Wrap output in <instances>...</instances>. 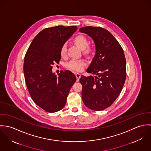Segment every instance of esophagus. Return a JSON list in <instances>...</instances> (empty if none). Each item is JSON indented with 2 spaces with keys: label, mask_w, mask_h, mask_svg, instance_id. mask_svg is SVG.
Returning a JSON list of instances; mask_svg holds the SVG:
<instances>
[{
  "label": "esophagus",
  "mask_w": 151,
  "mask_h": 151,
  "mask_svg": "<svg viewBox=\"0 0 151 151\" xmlns=\"http://www.w3.org/2000/svg\"><path fill=\"white\" fill-rule=\"evenodd\" d=\"M76 78H77V81H78L80 78L81 77V74H79V73H76Z\"/></svg>",
  "instance_id": "1"
}]
</instances>
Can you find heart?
<instances>
[{"label": "heart", "mask_w": 151, "mask_h": 151, "mask_svg": "<svg viewBox=\"0 0 151 151\" xmlns=\"http://www.w3.org/2000/svg\"><path fill=\"white\" fill-rule=\"evenodd\" d=\"M74 41L77 46L81 49H84L85 53H88L91 51V49L86 46L88 44V40L83 35H78L74 39ZM67 50V45L65 43L62 45L60 49V55L62 56L65 55ZM86 65V61L84 59H72L67 63V67L75 71H81L84 67Z\"/></svg>", "instance_id": "1"}]
</instances>
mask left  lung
<instances>
[{
    "mask_svg": "<svg viewBox=\"0 0 151 151\" xmlns=\"http://www.w3.org/2000/svg\"><path fill=\"white\" fill-rule=\"evenodd\" d=\"M79 31L89 36L95 45V55L86 72L95 74L80 78L83 86L82 99L90 109L103 110L120 95L126 77L124 51L108 30L97 27H85Z\"/></svg>",
    "mask_w": 151,
    "mask_h": 151,
    "instance_id": "obj_1",
    "label": "left lung"
}]
</instances>
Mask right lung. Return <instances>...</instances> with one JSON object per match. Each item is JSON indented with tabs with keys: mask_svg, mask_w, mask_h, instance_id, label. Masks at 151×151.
I'll return each mask as SVG.
<instances>
[{
	"mask_svg": "<svg viewBox=\"0 0 151 151\" xmlns=\"http://www.w3.org/2000/svg\"><path fill=\"white\" fill-rule=\"evenodd\" d=\"M76 26L62 25L45 28L32 40L24 58V74L34 102L45 111L53 113L65 107L67 96L76 81L69 70L57 76L52 65L59 63L60 49L77 31Z\"/></svg>",
	"mask_w": 151,
	"mask_h": 151,
	"instance_id": "right-lung-1",
	"label": "right lung"
}]
</instances>
